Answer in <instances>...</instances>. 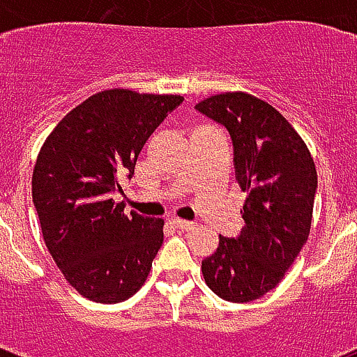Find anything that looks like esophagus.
I'll return each instance as SVG.
<instances>
[{"instance_id":"1","label":"esophagus","mask_w":357,"mask_h":357,"mask_svg":"<svg viewBox=\"0 0 357 357\" xmlns=\"http://www.w3.org/2000/svg\"><path fill=\"white\" fill-rule=\"evenodd\" d=\"M172 222L176 224L179 229H183V231H189V229H192L196 226L195 222H190V220H183V218H172Z\"/></svg>"}]
</instances>
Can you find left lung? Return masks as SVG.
<instances>
[{
  "label": "left lung",
  "instance_id": "left-lung-1",
  "mask_svg": "<svg viewBox=\"0 0 357 357\" xmlns=\"http://www.w3.org/2000/svg\"><path fill=\"white\" fill-rule=\"evenodd\" d=\"M196 109L229 131L235 178L246 192L243 231L220 235L217 252L202 261V274L220 298L252 302L282 282L307 241L315 162L293 126L252 94L224 92Z\"/></svg>",
  "mask_w": 357,
  "mask_h": 357
}]
</instances>
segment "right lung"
Wrapping results in <instances>:
<instances>
[{
	"label": "right lung",
	"instance_id": "add662e5",
	"mask_svg": "<svg viewBox=\"0 0 357 357\" xmlns=\"http://www.w3.org/2000/svg\"><path fill=\"white\" fill-rule=\"evenodd\" d=\"M183 98L111 89L86 98L55 126L33 170L42 235L66 282L85 298L133 296L162 244V218L123 213L113 195L131 179L142 146Z\"/></svg>",
	"mask_w": 357,
	"mask_h": 357
}]
</instances>
